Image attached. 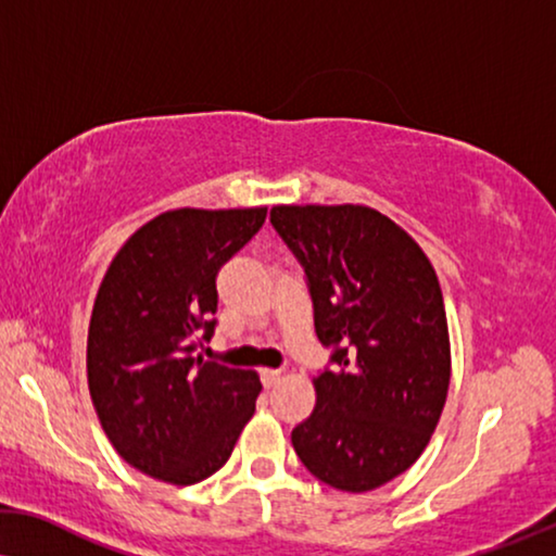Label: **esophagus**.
<instances>
[{
	"label": "esophagus",
	"mask_w": 556,
	"mask_h": 556,
	"mask_svg": "<svg viewBox=\"0 0 556 556\" xmlns=\"http://www.w3.org/2000/svg\"><path fill=\"white\" fill-rule=\"evenodd\" d=\"M279 378H281V372H279V370H262V382H264V388H275L277 382H279Z\"/></svg>",
	"instance_id": "esophagus-1"
}]
</instances>
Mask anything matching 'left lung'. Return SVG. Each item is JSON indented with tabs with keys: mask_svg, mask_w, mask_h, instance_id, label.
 I'll list each match as a JSON object with an SVG mask.
<instances>
[{
	"mask_svg": "<svg viewBox=\"0 0 556 556\" xmlns=\"http://www.w3.org/2000/svg\"><path fill=\"white\" fill-rule=\"evenodd\" d=\"M271 226L307 275L332 370L315 380L296 456L332 489L363 494L416 464L441 418L451 342L441 285L408 231L359 203L275 206Z\"/></svg>",
	"mask_w": 556,
	"mask_h": 556,
	"instance_id": "obj_1",
	"label": "left lung"
}]
</instances>
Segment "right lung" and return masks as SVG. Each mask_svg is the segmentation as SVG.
I'll use <instances>...</instances> for the list:
<instances>
[{"instance_id": "1", "label": "right lung", "mask_w": 556, "mask_h": 556, "mask_svg": "<svg viewBox=\"0 0 556 556\" xmlns=\"http://www.w3.org/2000/svg\"><path fill=\"white\" fill-rule=\"evenodd\" d=\"M267 218L254 208H174L113 256L88 330V386L113 448L153 479L191 486L229 460L254 416L260 375L197 350L216 319V275Z\"/></svg>"}]
</instances>
